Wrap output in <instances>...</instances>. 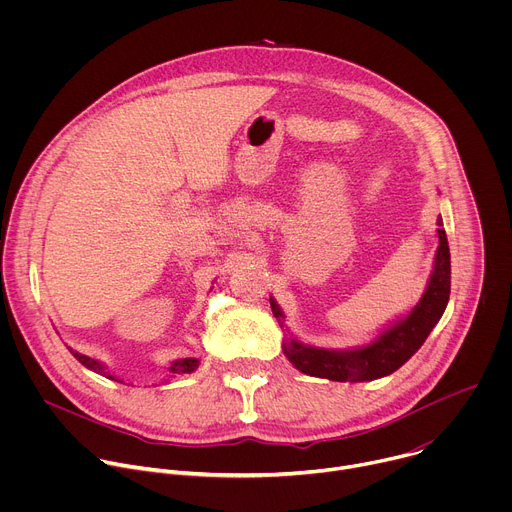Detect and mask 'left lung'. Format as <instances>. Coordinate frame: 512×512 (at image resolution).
Masks as SVG:
<instances>
[{
    "mask_svg": "<svg viewBox=\"0 0 512 512\" xmlns=\"http://www.w3.org/2000/svg\"><path fill=\"white\" fill-rule=\"evenodd\" d=\"M440 247L435 253L433 273L419 304L411 314L385 330L375 342L354 350H324L298 342L296 338L283 340V352L294 367L306 375L330 381H373L395 373L399 367L421 348L433 326L440 322L450 300V247L442 218H437ZM271 302L273 316L283 326L281 308Z\"/></svg>",
    "mask_w": 512,
    "mask_h": 512,
    "instance_id": "left-lung-1",
    "label": "left lung"
}]
</instances>
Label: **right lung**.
Listing matches in <instances>:
<instances>
[{
	"mask_svg": "<svg viewBox=\"0 0 512 512\" xmlns=\"http://www.w3.org/2000/svg\"><path fill=\"white\" fill-rule=\"evenodd\" d=\"M72 352V356H75L83 367H87V369H91L93 373H99V375H103V377H107V379H113L107 371H105V367L101 362H97L95 358H89V356H85V354H81V352H75V350H70ZM196 367H198V360L196 358H182V360H176L172 367H170V371L174 373V375H184V373H192V371H196ZM115 381V379H113Z\"/></svg>",
	"mask_w": 512,
	"mask_h": 512,
	"instance_id": "1",
	"label": "right lung"
}]
</instances>
